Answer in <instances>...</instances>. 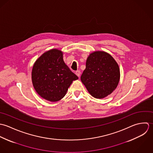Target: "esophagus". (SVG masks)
Listing matches in <instances>:
<instances>
[{
    "label": "esophagus",
    "instance_id": "obj_1",
    "mask_svg": "<svg viewBox=\"0 0 153 153\" xmlns=\"http://www.w3.org/2000/svg\"><path fill=\"white\" fill-rule=\"evenodd\" d=\"M75 73H76V74L79 77L80 76V73H80V71L79 70H77V71H76L75 72Z\"/></svg>",
    "mask_w": 153,
    "mask_h": 153
}]
</instances>
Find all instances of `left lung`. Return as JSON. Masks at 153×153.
I'll return each mask as SVG.
<instances>
[{"mask_svg":"<svg viewBox=\"0 0 153 153\" xmlns=\"http://www.w3.org/2000/svg\"><path fill=\"white\" fill-rule=\"evenodd\" d=\"M81 81L93 97L102 99L111 94L117 88L120 80V70L117 61L103 51L89 54Z\"/></svg>","mask_w":153,"mask_h":153,"instance_id":"1","label":"left lung"}]
</instances>
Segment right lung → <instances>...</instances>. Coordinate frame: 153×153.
<instances>
[{
	"mask_svg": "<svg viewBox=\"0 0 153 153\" xmlns=\"http://www.w3.org/2000/svg\"><path fill=\"white\" fill-rule=\"evenodd\" d=\"M31 78L36 92L53 102L63 98L73 81L79 79L65 64L62 51L56 48L45 52L35 61Z\"/></svg>",
	"mask_w": 153,
	"mask_h": 153,
	"instance_id": "obj_1",
	"label": "right lung"
}]
</instances>
